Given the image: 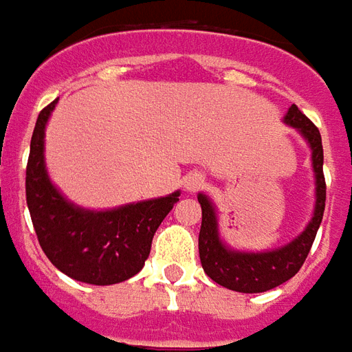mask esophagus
Instances as JSON below:
<instances>
[{"mask_svg": "<svg viewBox=\"0 0 352 352\" xmlns=\"http://www.w3.org/2000/svg\"><path fill=\"white\" fill-rule=\"evenodd\" d=\"M184 184H186V190L196 192V190H199L201 186H204V177L198 175V173H194V175L186 177Z\"/></svg>", "mask_w": 352, "mask_h": 352, "instance_id": "1", "label": "esophagus"}]
</instances>
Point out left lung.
<instances>
[{
    "label": "left lung",
    "mask_w": 352,
    "mask_h": 352,
    "mask_svg": "<svg viewBox=\"0 0 352 352\" xmlns=\"http://www.w3.org/2000/svg\"><path fill=\"white\" fill-rule=\"evenodd\" d=\"M285 122L294 126L296 130L307 139L311 153H313L311 158H313V169H315V179H317L315 214L307 224V228L303 230L294 241L270 252L232 251L219 239L213 204L204 194L198 196L199 206H201V228H199L198 239L201 265L214 283H219L221 287H226L230 290H236V292H245V294L265 292V290H272V288L287 283L290 277H294L307 258L318 226L322 222L326 181L324 173H322V160H324L322 139H320L318 128L296 105L288 109Z\"/></svg>",
    "instance_id": "left-lung-1"
}]
</instances>
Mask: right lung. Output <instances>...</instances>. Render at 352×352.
I'll list each match as a JSON object with an SVG mask.
<instances>
[{
  "instance_id": "obj_1",
  "label": "right lung",
  "mask_w": 352,
  "mask_h": 352,
  "mask_svg": "<svg viewBox=\"0 0 352 352\" xmlns=\"http://www.w3.org/2000/svg\"><path fill=\"white\" fill-rule=\"evenodd\" d=\"M56 101L39 113L30 143L26 201L35 234L47 258L72 279L122 283L145 265L154 232L179 201V192L98 213L69 204L49 181L43 160L45 124Z\"/></svg>"
}]
</instances>
